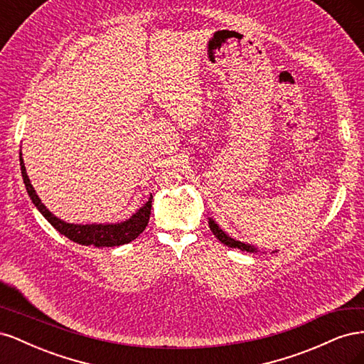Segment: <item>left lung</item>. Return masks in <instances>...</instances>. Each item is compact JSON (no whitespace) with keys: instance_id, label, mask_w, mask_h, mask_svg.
Instances as JSON below:
<instances>
[{"instance_id":"8db88e82","label":"left lung","mask_w":364,"mask_h":364,"mask_svg":"<svg viewBox=\"0 0 364 364\" xmlns=\"http://www.w3.org/2000/svg\"><path fill=\"white\" fill-rule=\"evenodd\" d=\"M209 220V228H211V230H213V234L218 238V241H222L223 245H226L228 247H234V249H240V250H246V252H250V253H255V252H258V249L255 247V246H250V245H246V243H241V241H238V240H234V238H230L225 230H222L220 229V226L214 222L213 218H208Z\"/></svg>"}]
</instances>
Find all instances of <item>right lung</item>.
Returning a JSON list of instances; mask_svg holds the SVG:
<instances>
[{
	"instance_id": "obj_1",
	"label": "right lung",
	"mask_w": 364,
	"mask_h": 364,
	"mask_svg": "<svg viewBox=\"0 0 364 364\" xmlns=\"http://www.w3.org/2000/svg\"><path fill=\"white\" fill-rule=\"evenodd\" d=\"M19 164H21V173H23V179L31 202L35 203V206L39 209V213L48 220V223L54 229H58L62 235L70 238L77 245L95 246V247H114V246L127 245L132 240H135L142 230L146 229L149 223L150 211H151V199H153L151 194L149 197V200L144 203V206H141L134 215L121 223L74 225V223L63 222V220L58 218L53 213H50L47 206L41 202L39 196L36 194L35 188H33V185L30 183V179L26 171L24 159H23V153L21 151H19Z\"/></svg>"
}]
</instances>
